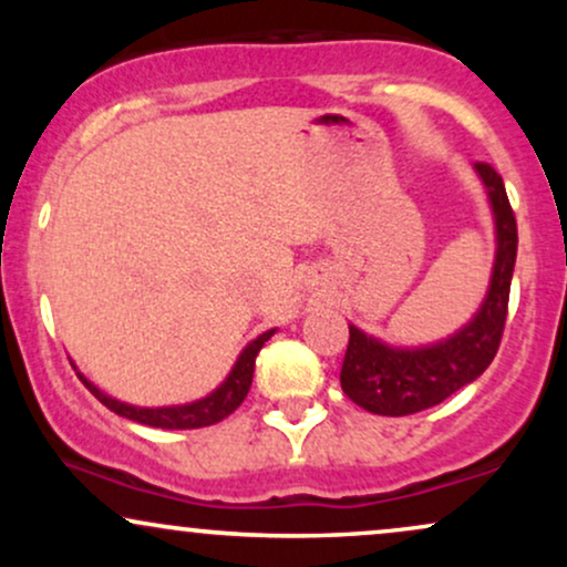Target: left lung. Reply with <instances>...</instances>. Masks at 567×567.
I'll return each instance as SVG.
<instances>
[{
    "label": "left lung",
    "instance_id": "8db88e82",
    "mask_svg": "<svg viewBox=\"0 0 567 567\" xmlns=\"http://www.w3.org/2000/svg\"><path fill=\"white\" fill-rule=\"evenodd\" d=\"M480 178L496 213L498 250L491 290L477 317L447 341L424 349H392L368 338L354 324L341 365V389L351 402L379 415H413L440 405L485 373L504 338L509 315L512 271L517 261V218L504 178L487 162H477Z\"/></svg>",
    "mask_w": 567,
    "mask_h": 567
}]
</instances>
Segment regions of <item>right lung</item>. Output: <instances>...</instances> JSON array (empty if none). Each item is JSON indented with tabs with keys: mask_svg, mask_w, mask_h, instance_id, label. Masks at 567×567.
Instances as JSON below:
<instances>
[{
	"mask_svg": "<svg viewBox=\"0 0 567 567\" xmlns=\"http://www.w3.org/2000/svg\"><path fill=\"white\" fill-rule=\"evenodd\" d=\"M275 336V330L269 333L258 336L256 341L247 343L243 354H239L237 365L213 394H207L205 400L188 402V405H178V408H135V405H125V402L114 400V396L103 394L101 389L93 386L84 375L80 373V381L90 389V394L97 396L109 410H114L116 415H125L130 421H138V424L146 426H157V429H202V426H213L218 421H224L226 415H231L234 410L243 405V400L250 392L252 383V368H256V357L258 351L269 338Z\"/></svg>",
	"mask_w": 567,
	"mask_h": 567,
	"instance_id": "add662e5",
	"label": "right lung"
}]
</instances>
